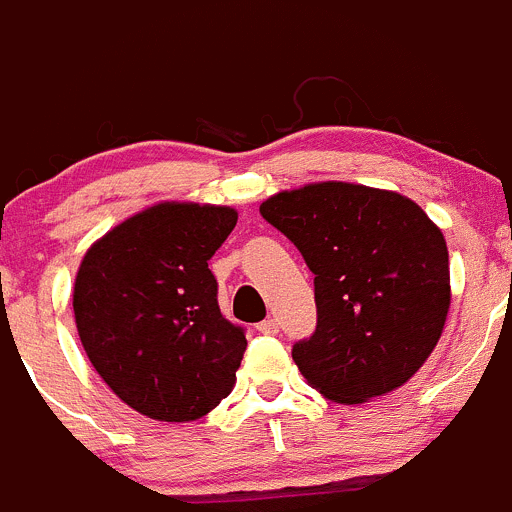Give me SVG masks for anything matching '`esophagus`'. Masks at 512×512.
<instances>
[{"mask_svg":"<svg viewBox=\"0 0 512 512\" xmlns=\"http://www.w3.org/2000/svg\"><path fill=\"white\" fill-rule=\"evenodd\" d=\"M277 330H280V327H277V320H272V317H267V320H262L260 325H257V332H262V335H275Z\"/></svg>","mask_w":512,"mask_h":512,"instance_id":"1","label":"esophagus"}]
</instances>
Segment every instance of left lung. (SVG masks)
<instances>
[{"label": "left lung", "mask_w": 512, "mask_h": 512, "mask_svg": "<svg viewBox=\"0 0 512 512\" xmlns=\"http://www.w3.org/2000/svg\"><path fill=\"white\" fill-rule=\"evenodd\" d=\"M260 212L315 275V335L292 347L310 388L357 405L405 385L448 320L440 227L410 197L352 182L277 192Z\"/></svg>", "instance_id": "1"}]
</instances>
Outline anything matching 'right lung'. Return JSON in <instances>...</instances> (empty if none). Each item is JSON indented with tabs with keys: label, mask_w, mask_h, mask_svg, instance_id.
Segmentation results:
<instances>
[{
	"label": "right lung",
	"mask_w": 512,
	"mask_h": 512,
	"mask_svg": "<svg viewBox=\"0 0 512 512\" xmlns=\"http://www.w3.org/2000/svg\"><path fill=\"white\" fill-rule=\"evenodd\" d=\"M237 210L160 202L99 237L79 262L72 307L94 370L137 413L190 423L235 388L247 340L217 305L207 260Z\"/></svg>",
	"instance_id": "add662e5"
}]
</instances>
